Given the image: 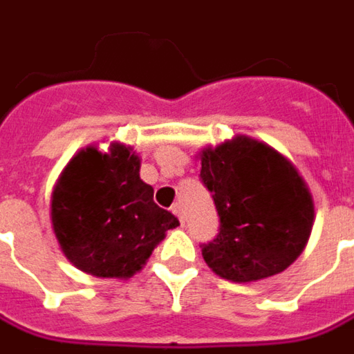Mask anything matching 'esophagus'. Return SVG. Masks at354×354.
I'll list each match as a JSON object with an SVG mask.
<instances>
[{
  "mask_svg": "<svg viewBox=\"0 0 354 354\" xmlns=\"http://www.w3.org/2000/svg\"><path fill=\"white\" fill-rule=\"evenodd\" d=\"M171 212L175 216H177V218H179V222H185V216H183V206H181V203H175V205L171 206Z\"/></svg>",
  "mask_w": 354,
  "mask_h": 354,
  "instance_id": "34e87169",
  "label": "esophagus"
}]
</instances>
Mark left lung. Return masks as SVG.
Returning a JSON list of instances; mask_svg holds the SVG:
<instances>
[{"label": "left lung", "instance_id": "1", "mask_svg": "<svg viewBox=\"0 0 354 354\" xmlns=\"http://www.w3.org/2000/svg\"><path fill=\"white\" fill-rule=\"evenodd\" d=\"M201 181L212 193L220 227L203 243L222 279L251 282L284 271L302 253L314 203L296 167L267 144L236 138L205 149Z\"/></svg>", "mask_w": 354, "mask_h": 354}]
</instances>
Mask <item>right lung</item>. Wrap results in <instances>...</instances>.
I'll list each match as a JSON object with an SVG mask.
<instances>
[{"label":"right lung","mask_w":354,"mask_h":354,"mask_svg":"<svg viewBox=\"0 0 354 354\" xmlns=\"http://www.w3.org/2000/svg\"><path fill=\"white\" fill-rule=\"evenodd\" d=\"M50 214L64 255L103 279L132 277L165 232L179 226L140 179L138 156L120 144L109 153L82 149L56 183Z\"/></svg>","instance_id":"right-lung-1"}]
</instances>
